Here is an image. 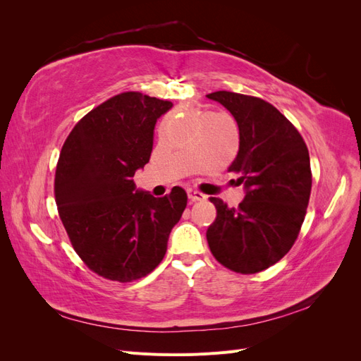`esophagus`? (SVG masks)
Returning <instances> with one entry per match:
<instances>
[{
	"label": "esophagus",
	"mask_w": 361,
	"mask_h": 361,
	"mask_svg": "<svg viewBox=\"0 0 361 361\" xmlns=\"http://www.w3.org/2000/svg\"><path fill=\"white\" fill-rule=\"evenodd\" d=\"M187 192H188V199H190L191 202H200V200H204V199H206V195H204V194H202L200 191L188 190Z\"/></svg>",
	"instance_id": "34e87169"
}]
</instances>
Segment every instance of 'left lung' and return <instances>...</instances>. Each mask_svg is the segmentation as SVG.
<instances>
[{"mask_svg":"<svg viewBox=\"0 0 361 361\" xmlns=\"http://www.w3.org/2000/svg\"><path fill=\"white\" fill-rule=\"evenodd\" d=\"M235 117L239 150L228 171L247 194L236 207L211 197L216 218L207 227L211 253L227 269L256 274L297 241L312 191L310 157L298 129L274 105L233 92L206 94Z\"/></svg>","mask_w":361,"mask_h":361,"instance_id":"1","label":"left lung"}]
</instances>
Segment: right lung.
I'll list each match as a JSON object with an SVG mask.
<instances>
[{
  "label": "right lung",
  "instance_id": "obj_1",
  "mask_svg": "<svg viewBox=\"0 0 361 361\" xmlns=\"http://www.w3.org/2000/svg\"><path fill=\"white\" fill-rule=\"evenodd\" d=\"M171 106L140 92L116 94L87 113L61 147L59 215L76 255L106 280L128 283L154 271L187 207L179 187L157 199L133 180L150 159L157 120Z\"/></svg>",
  "mask_w": 361,
  "mask_h": 361
}]
</instances>
